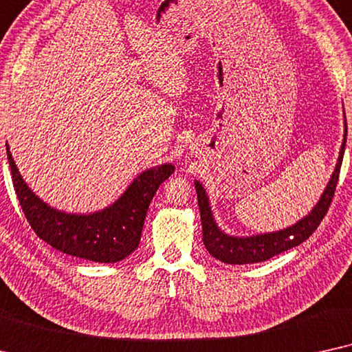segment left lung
Segmentation results:
<instances>
[{"label": "left lung", "instance_id": "1", "mask_svg": "<svg viewBox=\"0 0 352 352\" xmlns=\"http://www.w3.org/2000/svg\"><path fill=\"white\" fill-rule=\"evenodd\" d=\"M346 137H348V127L344 129V140L340 149L338 164H336L335 172L331 173V179L327 185L325 191L318 199V203L314 206V209L306 217L294 223L293 227L285 228L280 232L264 233V235L256 236H230L223 233L215 223L210 212V206L206 190L199 182H195L196 193H198V206L201 212V223H203V241L209 254H212L215 259L225 262V264H254V262H264L270 257L280 254V252L292 250L294 246H299L302 241H306L329 212V208L333 199L336 184H338L341 162H343Z\"/></svg>", "mask_w": 352, "mask_h": 352}]
</instances>
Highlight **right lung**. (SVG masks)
<instances>
[{"instance_id":"obj_1","label":"right lung","mask_w":352,"mask_h":352,"mask_svg":"<svg viewBox=\"0 0 352 352\" xmlns=\"http://www.w3.org/2000/svg\"><path fill=\"white\" fill-rule=\"evenodd\" d=\"M8 161L19 204L41 240L69 256L93 262H119L137 250L153 196L173 173L172 164L140 173L109 208L93 214L60 212L35 196L22 180L6 144Z\"/></svg>"}]
</instances>
